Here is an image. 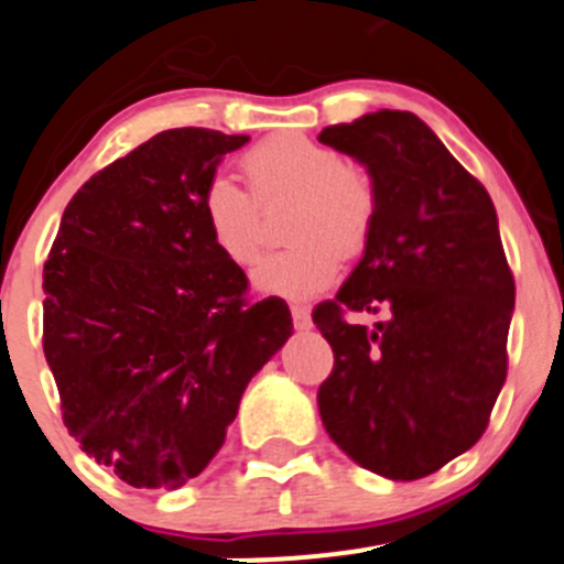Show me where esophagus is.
Masks as SVG:
<instances>
[{"label": "esophagus", "instance_id": "esophagus-1", "mask_svg": "<svg viewBox=\"0 0 564 564\" xmlns=\"http://www.w3.org/2000/svg\"><path fill=\"white\" fill-rule=\"evenodd\" d=\"M290 315H293V323H295V328H299V332H306V328H312V315H310V310H306V306H290Z\"/></svg>", "mask_w": 564, "mask_h": 564}]
</instances>
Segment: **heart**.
Wrapping results in <instances>:
<instances>
[{
	"instance_id": "1",
	"label": "heart",
	"mask_w": 564,
	"mask_h": 564,
	"mask_svg": "<svg viewBox=\"0 0 564 564\" xmlns=\"http://www.w3.org/2000/svg\"><path fill=\"white\" fill-rule=\"evenodd\" d=\"M243 172L252 192L216 172L205 183L199 208L216 249L247 265L265 241L260 205L295 199L284 221V236L293 243L260 260L252 274L260 293L310 299L334 282L339 254L365 252L378 214L376 183L365 166L306 133H276L243 155Z\"/></svg>"
}]
</instances>
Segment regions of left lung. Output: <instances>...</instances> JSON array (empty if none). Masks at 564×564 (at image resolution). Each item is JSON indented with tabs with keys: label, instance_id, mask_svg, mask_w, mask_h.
<instances>
[{
	"label": "left lung",
	"instance_id": "left-lung-1",
	"mask_svg": "<svg viewBox=\"0 0 564 564\" xmlns=\"http://www.w3.org/2000/svg\"><path fill=\"white\" fill-rule=\"evenodd\" d=\"M372 175L378 214L359 265L312 321L334 350L317 389L332 442L387 479H420L488 427L507 378L516 282L488 192L411 111L321 131ZM388 312L372 329L344 312Z\"/></svg>",
	"mask_w": 564,
	"mask_h": 564
}]
</instances>
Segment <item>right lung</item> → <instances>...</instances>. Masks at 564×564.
Listing matches in <instances>:
<instances>
[{"label": "right lung", "instance_id": "right-lung-1", "mask_svg": "<svg viewBox=\"0 0 564 564\" xmlns=\"http://www.w3.org/2000/svg\"><path fill=\"white\" fill-rule=\"evenodd\" d=\"M247 133L170 128L93 175L43 265V354L79 447L133 488L214 460L254 372L288 343L282 299L210 241L199 197Z\"/></svg>", "mask_w": 564, "mask_h": 564}]
</instances>
